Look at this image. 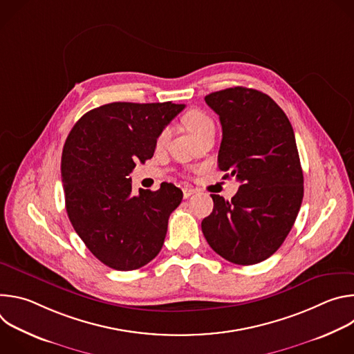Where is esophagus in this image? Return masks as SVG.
I'll use <instances>...</instances> for the list:
<instances>
[{
  "mask_svg": "<svg viewBox=\"0 0 354 354\" xmlns=\"http://www.w3.org/2000/svg\"><path fill=\"white\" fill-rule=\"evenodd\" d=\"M196 193V190H193V189H190V187H185L183 189V198H189L192 194H194Z\"/></svg>",
  "mask_w": 354,
  "mask_h": 354,
  "instance_id": "esophagus-1",
  "label": "esophagus"
}]
</instances>
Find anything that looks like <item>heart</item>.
I'll return each mask as SVG.
<instances>
[{
    "instance_id": "1",
    "label": "heart",
    "mask_w": 354,
    "mask_h": 354,
    "mask_svg": "<svg viewBox=\"0 0 354 354\" xmlns=\"http://www.w3.org/2000/svg\"><path fill=\"white\" fill-rule=\"evenodd\" d=\"M183 122H185V126L197 137H203L206 133H209L210 130H214V122L213 119L206 115L205 112L201 111H192L189 112L185 118H183ZM169 136V127H165L161 130V133L158 134V138H157V142L158 145L164 144L167 141Z\"/></svg>"
}]
</instances>
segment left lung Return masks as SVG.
Here are the masks:
<instances>
[{
    "label": "left lung",
    "mask_w": 354,
    "mask_h": 354,
    "mask_svg": "<svg viewBox=\"0 0 354 354\" xmlns=\"http://www.w3.org/2000/svg\"><path fill=\"white\" fill-rule=\"evenodd\" d=\"M205 100L223 127L218 168L242 185L231 200L212 194L214 207L201 231L228 262L255 265L281 246L302 203L304 176L294 131L281 108L261 91L234 86Z\"/></svg>",
    "instance_id": "obj_1"
}]
</instances>
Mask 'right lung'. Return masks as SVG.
<instances>
[{
  "mask_svg": "<svg viewBox=\"0 0 354 354\" xmlns=\"http://www.w3.org/2000/svg\"><path fill=\"white\" fill-rule=\"evenodd\" d=\"M185 105L113 102L86 112L71 129L62 156L68 218L92 255L115 270L153 261L183 193L172 183L131 192L137 162L153 158L162 129Z\"/></svg>",
  "mask_w": 354,
  "mask_h": 354,
  "instance_id": "right-lung-1",
  "label": "right lung"
}]
</instances>
